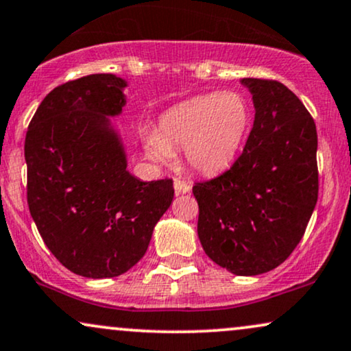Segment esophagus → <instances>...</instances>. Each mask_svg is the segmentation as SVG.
Wrapping results in <instances>:
<instances>
[{
	"label": "esophagus",
	"instance_id": "34e87169",
	"mask_svg": "<svg viewBox=\"0 0 351 351\" xmlns=\"http://www.w3.org/2000/svg\"><path fill=\"white\" fill-rule=\"evenodd\" d=\"M191 191V186L181 180H175V193L176 194H186Z\"/></svg>",
	"mask_w": 351,
	"mask_h": 351
}]
</instances>
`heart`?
Here are the masks:
<instances>
[{
	"label": "heart",
	"instance_id": "b5f03b06",
	"mask_svg": "<svg viewBox=\"0 0 351 351\" xmlns=\"http://www.w3.org/2000/svg\"><path fill=\"white\" fill-rule=\"evenodd\" d=\"M251 126V106L238 92H210L186 100L162 114L158 131L144 137L150 160L167 165L175 150L194 171L217 175L237 160Z\"/></svg>",
	"mask_w": 351,
	"mask_h": 351
}]
</instances>
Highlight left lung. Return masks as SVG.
I'll return each instance as SVG.
<instances>
[{
	"instance_id": "8db88e82",
	"label": "left lung",
	"mask_w": 351,
	"mask_h": 351,
	"mask_svg": "<svg viewBox=\"0 0 351 351\" xmlns=\"http://www.w3.org/2000/svg\"><path fill=\"white\" fill-rule=\"evenodd\" d=\"M254 104L243 154L214 180L196 183L197 234L206 254L234 275L280 265L303 238L317 202V132L290 88L241 79Z\"/></svg>"
}]
</instances>
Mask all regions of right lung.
<instances>
[{
    "instance_id": "obj_1",
    "label": "right lung",
    "mask_w": 351,
    "mask_h": 351,
    "mask_svg": "<svg viewBox=\"0 0 351 351\" xmlns=\"http://www.w3.org/2000/svg\"><path fill=\"white\" fill-rule=\"evenodd\" d=\"M128 82L114 74L61 84L43 99L25 136L27 202L51 254L71 272L112 278L147 251L173 201V181L126 170L119 117Z\"/></svg>"
}]
</instances>
